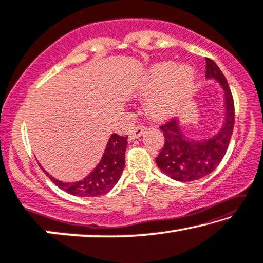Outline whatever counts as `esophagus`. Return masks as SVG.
Here are the masks:
<instances>
[{"mask_svg":"<svg viewBox=\"0 0 263 263\" xmlns=\"http://www.w3.org/2000/svg\"><path fill=\"white\" fill-rule=\"evenodd\" d=\"M145 130H146V128H145L144 125H137V126L133 127L130 133H128V137H130V139L138 138V137L143 135Z\"/></svg>","mask_w":263,"mask_h":263,"instance_id":"1","label":"esophagus"}]
</instances>
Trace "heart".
<instances>
[{
	"label": "heart",
	"instance_id": "obj_1",
	"mask_svg": "<svg viewBox=\"0 0 263 263\" xmlns=\"http://www.w3.org/2000/svg\"><path fill=\"white\" fill-rule=\"evenodd\" d=\"M195 82V72L189 65L175 67L171 61L158 62L145 72L137 85L140 94L151 93L147 113L154 118L169 117L182 106Z\"/></svg>",
	"mask_w": 263,
	"mask_h": 263
}]
</instances>
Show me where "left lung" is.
<instances>
[{"label":"left lung","mask_w":263,"mask_h":263,"mask_svg":"<svg viewBox=\"0 0 263 263\" xmlns=\"http://www.w3.org/2000/svg\"><path fill=\"white\" fill-rule=\"evenodd\" d=\"M205 61V77L216 79L224 91L226 120L218 135L201 142L184 138L176 119L167 120L159 126L165 140L156 163L164 174L179 182L196 181L216 169L226 155L234 130V99L228 81L211 59L206 58Z\"/></svg>","instance_id":"8db88e82"}]
</instances>
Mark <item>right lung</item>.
<instances>
[{
  "mask_svg": "<svg viewBox=\"0 0 263 263\" xmlns=\"http://www.w3.org/2000/svg\"><path fill=\"white\" fill-rule=\"evenodd\" d=\"M126 146L127 137H121L117 133H113L105 148V154L100 163L87 177L79 182L64 183L52 177L48 172L44 171L50 181L66 193L81 196V197H97V196L108 193L119 181L125 166Z\"/></svg>",
  "mask_w": 263,
  "mask_h": 263,
  "instance_id": "1",
  "label": "right lung"
}]
</instances>
